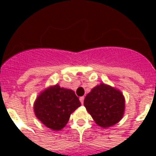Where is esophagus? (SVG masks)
<instances>
[{"instance_id": "esophagus-1", "label": "esophagus", "mask_w": 156, "mask_h": 156, "mask_svg": "<svg viewBox=\"0 0 156 156\" xmlns=\"http://www.w3.org/2000/svg\"><path fill=\"white\" fill-rule=\"evenodd\" d=\"M79 100H80V102H81L82 105H83V101H84V97L83 96V97H80L79 98Z\"/></svg>"}]
</instances>
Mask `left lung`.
Instances as JSON below:
<instances>
[{
  "mask_svg": "<svg viewBox=\"0 0 156 156\" xmlns=\"http://www.w3.org/2000/svg\"><path fill=\"white\" fill-rule=\"evenodd\" d=\"M83 105L96 124L101 127L114 125L124 115L123 94L120 91L104 83L96 86L86 95Z\"/></svg>",
  "mask_w": 156,
  "mask_h": 156,
  "instance_id": "obj_1",
  "label": "left lung"
}]
</instances>
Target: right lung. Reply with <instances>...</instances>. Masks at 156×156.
<instances>
[{
  "instance_id": "right-lung-1",
  "label": "right lung",
  "mask_w": 156,
  "mask_h": 156,
  "mask_svg": "<svg viewBox=\"0 0 156 156\" xmlns=\"http://www.w3.org/2000/svg\"><path fill=\"white\" fill-rule=\"evenodd\" d=\"M80 105L74 92L57 84L39 95L34 105V111L47 127L60 130L67 124L72 113Z\"/></svg>"
}]
</instances>
